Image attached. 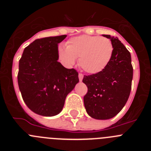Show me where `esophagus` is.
Masks as SVG:
<instances>
[{"instance_id":"34e87169","label":"esophagus","mask_w":151,"mask_h":151,"mask_svg":"<svg viewBox=\"0 0 151 151\" xmlns=\"http://www.w3.org/2000/svg\"><path fill=\"white\" fill-rule=\"evenodd\" d=\"M83 77H84V75L82 73H79L78 74V78H79V81H82L83 79Z\"/></svg>"}]
</instances>
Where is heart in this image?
Returning <instances> with one entry per match:
<instances>
[{"label": "heart", "mask_w": 151, "mask_h": 151, "mask_svg": "<svg viewBox=\"0 0 151 151\" xmlns=\"http://www.w3.org/2000/svg\"><path fill=\"white\" fill-rule=\"evenodd\" d=\"M113 54L111 40L87 35L72 38L66 42V48H58L59 58L67 66L73 65L79 57V65L91 74L100 73L106 67Z\"/></svg>", "instance_id": "heart-1"}]
</instances>
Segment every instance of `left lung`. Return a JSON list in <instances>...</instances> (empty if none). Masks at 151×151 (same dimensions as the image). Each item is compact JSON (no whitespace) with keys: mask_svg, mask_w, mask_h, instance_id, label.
I'll return each mask as SVG.
<instances>
[{"mask_svg":"<svg viewBox=\"0 0 151 151\" xmlns=\"http://www.w3.org/2000/svg\"><path fill=\"white\" fill-rule=\"evenodd\" d=\"M103 35L113 43L111 60L102 71L84 76L82 80L88 87L84 96L85 107L96 119H111L121 111L129 99L133 77L130 52L117 37Z\"/></svg>","mask_w":151,"mask_h":151,"instance_id":"8db88e82","label":"left lung"}]
</instances>
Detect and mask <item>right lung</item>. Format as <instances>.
I'll return each instance as SVG.
<instances>
[{"label": "right lung", "mask_w": 151, "mask_h": 151, "mask_svg": "<svg viewBox=\"0 0 151 151\" xmlns=\"http://www.w3.org/2000/svg\"><path fill=\"white\" fill-rule=\"evenodd\" d=\"M66 37L36 39L24 49L19 60L17 79L22 99L38 115L58 114L67 94L79 81L76 69H66L57 61V45Z\"/></svg>", "instance_id": "add662e5"}]
</instances>
